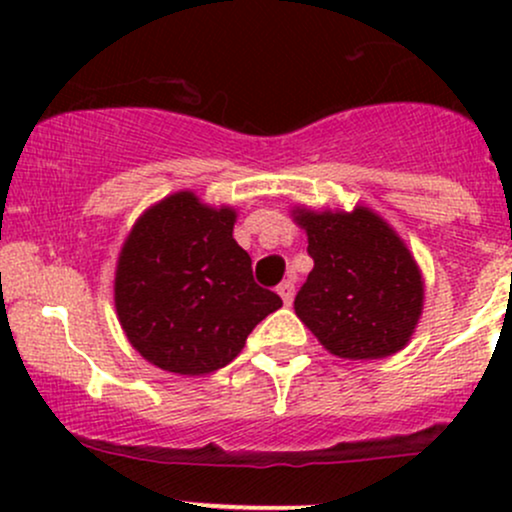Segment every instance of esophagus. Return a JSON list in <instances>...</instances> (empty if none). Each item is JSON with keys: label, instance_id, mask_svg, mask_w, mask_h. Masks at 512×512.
<instances>
[{"label": "esophagus", "instance_id": "esophagus-1", "mask_svg": "<svg viewBox=\"0 0 512 512\" xmlns=\"http://www.w3.org/2000/svg\"><path fill=\"white\" fill-rule=\"evenodd\" d=\"M279 296H281V301H284V305H291L293 303V281L291 279H286V281H281L279 284Z\"/></svg>", "mask_w": 512, "mask_h": 512}]
</instances>
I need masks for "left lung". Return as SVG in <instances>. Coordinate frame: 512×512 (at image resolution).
Returning <instances> with one entry per match:
<instances>
[{"label": "left lung", "mask_w": 512, "mask_h": 512, "mask_svg": "<svg viewBox=\"0 0 512 512\" xmlns=\"http://www.w3.org/2000/svg\"><path fill=\"white\" fill-rule=\"evenodd\" d=\"M315 267L293 308L339 358H385L404 349L424 310V279L404 240L366 207L293 209Z\"/></svg>", "instance_id": "1"}]
</instances>
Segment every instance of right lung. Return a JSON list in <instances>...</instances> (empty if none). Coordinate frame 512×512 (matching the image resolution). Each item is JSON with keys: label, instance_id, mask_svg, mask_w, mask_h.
Here are the masks:
<instances>
[{"label": "right lung", "instance_id": "add662e5", "mask_svg": "<svg viewBox=\"0 0 512 512\" xmlns=\"http://www.w3.org/2000/svg\"><path fill=\"white\" fill-rule=\"evenodd\" d=\"M233 223L231 207L175 192L146 209L122 245L117 317L129 344L161 370L204 375L228 366L257 322L281 308L252 279Z\"/></svg>", "mask_w": 512, "mask_h": 512}]
</instances>
